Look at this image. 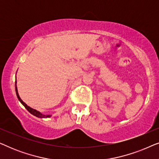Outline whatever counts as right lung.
Instances as JSON below:
<instances>
[{"mask_svg":"<svg viewBox=\"0 0 159 159\" xmlns=\"http://www.w3.org/2000/svg\"><path fill=\"white\" fill-rule=\"evenodd\" d=\"M15 90H16V96L18 98L19 101L21 102V104L25 106L26 109H27L28 111H29L30 114H32V115H34V116H35L37 117H38V118H48V117H50L51 116V115H44V114H42L41 113H40L38 111L35 110V109H33V108H32L31 107H30V106H28L27 104H26L25 102H23L22 100L20 98V97H19V93H18V90H17V87H16V81L15 82Z\"/></svg>","mask_w":159,"mask_h":159,"instance_id":"add662e5","label":"right lung"}]
</instances>
